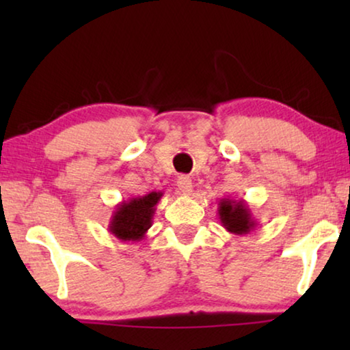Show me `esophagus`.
Listing matches in <instances>:
<instances>
[{"label": "esophagus", "instance_id": "1", "mask_svg": "<svg viewBox=\"0 0 350 350\" xmlns=\"http://www.w3.org/2000/svg\"><path fill=\"white\" fill-rule=\"evenodd\" d=\"M176 186H178L180 194L189 196L191 193H193V181H191L189 176H185V175L178 176V180H176Z\"/></svg>", "mask_w": 350, "mask_h": 350}]
</instances>
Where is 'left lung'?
<instances>
[{"label":"left lung","instance_id":"1","mask_svg":"<svg viewBox=\"0 0 350 350\" xmlns=\"http://www.w3.org/2000/svg\"><path fill=\"white\" fill-rule=\"evenodd\" d=\"M218 218L228 232L243 236L256 228V219L245 200L224 198L218 202Z\"/></svg>","mask_w":350,"mask_h":350}]
</instances>
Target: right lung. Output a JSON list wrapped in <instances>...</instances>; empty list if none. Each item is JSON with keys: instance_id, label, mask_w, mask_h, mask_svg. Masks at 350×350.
<instances>
[{"instance_id": "add662e5", "label": "right lung", "mask_w": 350, "mask_h": 350, "mask_svg": "<svg viewBox=\"0 0 350 350\" xmlns=\"http://www.w3.org/2000/svg\"><path fill=\"white\" fill-rule=\"evenodd\" d=\"M162 196V191H151L150 194L119 202L109 219L108 231L122 242H140L151 228L156 205Z\"/></svg>"}]
</instances>
